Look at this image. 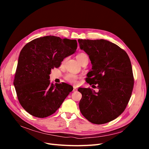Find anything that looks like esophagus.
Segmentation results:
<instances>
[{
  "label": "esophagus",
  "mask_w": 149,
  "mask_h": 149,
  "mask_svg": "<svg viewBox=\"0 0 149 149\" xmlns=\"http://www.w3.org/2000/svg\"><path fill=\"white\" fill-rule=\"evenodd\" d=\"M73 91H74V92L77 91V88L75 86H73Z\"/></svg>",
  "instance_id": "obj_1"
}]
</instances>
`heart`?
<instances>
[{
    "instance_id": "heart-1",
    "label": "heart",
    "mask_w": 149,
    "mask_h": 149,
    "mask_svg": "<svg viewBox=\"0 0 149 149\" xmlns=\"http://www.w3.org/2000/svg\"><path fill=\"white\" fill-rule=\"evenodd\" d=\"M86 57H88L87 55L84 53H83V52L77 54L76 56L77 60L79 61L80 63H81V62ZM79 78H80V77L79 75H77L73 73H68L65 76V79L68 82H69L70 83H72V84L77 83L78 80L79 79Z\"/></svg>"
}]
</instances>
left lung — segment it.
Segmentation results:
<instances>
[{
  "mask_svg": "<svg viewBox=\"0 0 149 149\" xmlns=\"http://www.w3.org/2000/svg\"><path fill=\"white\" fill-rule=\"evenodd\" d=\"M78 42L92 65L86 81L97 84L99 89L95 92L90 88H79L82 94L80 112L92 123L110 122L124 112L131 97L134 79L130 58L118 45L103 39Z\"/></svg>",
  "mask_w": 149,
  "mask_h": 149,
  "instance_id": "8db88e82",
  "label": "left lung"
}]
</instances>
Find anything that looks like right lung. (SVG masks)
Segmentation results:
<instances>
[{"instance_id": "obj_1", "label": "right lung", "mask_w": 149, "mask_h": 149, "mask_svg": "<svg viewBox=\"0 0 149 149\" xmlns=\"http://www.w3.org/2000/svg\"><path fill=\"white\" fill-rule=\"evenodd\" d=\"M77 48L76 40L48 36L34 39L22 48L14 85L20 104L29 114L38 118L51 115L72 91L65 83L53 84L49 75Z\"/></svg>"}]
</instances>
